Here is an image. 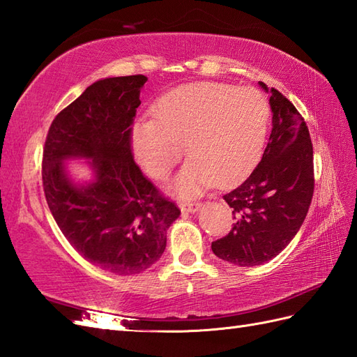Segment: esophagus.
<instances>
[{"label":"esophagus","instance_id":"esophagus-1","mask_svg":"<svg viewBox=\"0 0 357 357\" xmlns=\"http://www.w3.org/2000/svg\"><path fill=\"white\" fill-rule=\"evenodd\" d=\"M200 206H202V204L200 202H181V211L182 213H196Z\"/></svg>","mask_w":357,"mask_h":357}]
</instances>
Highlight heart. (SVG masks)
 I'll use <instances>...</instances> for the list:
<instances>
[{"mask_svg":"<svg viewBox=\"0 0 357 357\" xmlns=\"http://www.w3.org/2000/svg\"><path fill=\"white\" fill-rule=\"evenodd\" d=\"M270 125V104L259 90L223 83H193L164 95L153 119L132 128V148L155 179L190 160L173 182L182 196H196L217 181L226 185L258 162Z\"/></svg>","mask_w":357,"mask_h":357,"instance_id":"b5f03b06","label":"heart"}]
</instances>
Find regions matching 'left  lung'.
Listing matches in <instances>:
<instances>
[{
	"instance_id": "8db88e82",
	"label": "left lung",
	"mask_w": 357,
	"mask_h": 357,
	"mask_svg": "<svg viewBox=\"0 0 357 357\" xmlns=\"http://www.w3.org/2000/svg\"><path fill=\"white\" fill-rule=\"evenodd\" d=\"M270 93L268 144L250 176L223 196L234 223L229 234L211 243L215 257L240 267L261 266L285 249L314 196V149L305 119L279 90Z\"/></svg>"
}]
</instances>
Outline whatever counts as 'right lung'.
I'll return each mask as SVG.
<instances>
[{
	"mask_svg": "<svg viewBox=\"0 0 357 357\" xmlns=\"http://www.w3.org/2000/svg\"><path fill=\"white\" fill-rule=\"evenodd\" d=\"M144 75L96 81L54 119L43 146L42 182L50 211L69 244L93 266L128 276L166 249L181 214L134 161L132 125ZM94 160L97 181L75 188L61 161Z\"/></svg>",
	"mask_w": 357,
	"mask_h": 357,
	"instance_id": "add662e5",
	"label": "right lung"
}]
</instances>
